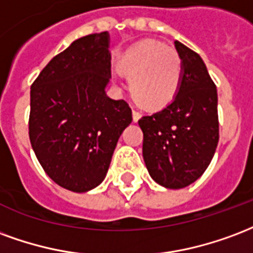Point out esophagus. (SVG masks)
Wrapping results in <instances>:
<instances>
[{
  "label": "esophagus",
  "mask_w": 253,
  "mask_h": 253,
  "mask_svg": "<svg viewBox=\"0 0 253 253\" xmlns=\"http://www.w3.org/2000/svg\"><path fill=\"white\" fill-rule=\"evenodd\" d=\"M140 117H141V113H140L139 110H133V112H132V119H133L134 123H137L140 120Z\"/></svg>",
  "instance_id": "esophagus-1"
}]
</instances>
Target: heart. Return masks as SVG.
<instances>
[{"instance_id":"b5f03b06","label":"heart","mask_w":253,"mask_h":253,"mask_svg":"<svg viewBox=\"0 0 253 253\" xmlns=\"http://www.w3.org/2000/svg\"><path fill=\"white\" fill-rule=\"evenodd\" d=\"M129 77V90L147 108H162L174 98L182 81V59L156 40L133 44L120 59Z\"/></svg>"}]
</instances>
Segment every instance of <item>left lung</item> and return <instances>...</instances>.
<instances>
[{"mask_svg":"<svg viewBox=\"0 0 253 253\" xmlns=\"http://www.w3.org/2000/svg\"><path fill=\"white\" fill-rule=\"evenodd\" d=\"M182 59L178 93L165 109L139 120L143 158L151 178L183 189L204 174L218 144L217 88L200 55L175 40Z\"/></svg>","mask_w":253,"mask_h":253,"instance_id":"obj_1","label":"left lung"}]
</instances>
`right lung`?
I'll list each match as a JSON object with an SVG mask.
<instances>
[{"mask_svg":"<svg viewBox=\"0 0 253 253\" xmlns=\"http://www.w3.org/2000/svg\"><path fill=\"white\" fill-rule=\"evenodd\" d=\"M109 40L108 32L77 39L31 86L35 155L55 183L74 193L105 179L120 136L132 123L129 105L105 91L112 78Z\"/></svg>","mask_w":253,"mask_h":253,"instance_id":"add662e5","label":"right lung"}]
</instances>
